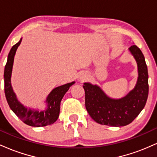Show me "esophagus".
I'll list each match as a JSON object with an SVG mask.
<instances>
[{
    "label": "esophagus",
    "instance_id": "obj_1",
    "mask_svg": "<svg viewBox=\"0 0 157 157\" xmlns=\"http://www.w3.org/2000/svg\"><path fill=\"white\" fill-rule=\"evenodd\" d=\"M88 78V75H87V73H86V72H82L80 75V77H79V80H80V81H84V80H86V79Z\"/></svg>",
    "mask_w": 157,
    "mask_h": 157
}]
</instances>
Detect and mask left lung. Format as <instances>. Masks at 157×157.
<instances>
[{"instance_id": "8db88e82", "label": "left lung", "mask_w": 157, "mask_h": 157, "mask_svg": "<svg viewBox=\"0 0 157 157\" xmlns=\"http://www.w3.org/2000/svg\"><path fill=\"white\" fill-rule=\"evenodd\" d=\"M137 64L138 78L134 88L120 99L108 96L97 85L84 82L86 108L91 117L101 125L120 127L130 124L145 107L148 96V74L141 50L128 48Z\"/></svg>"}]
</instances>
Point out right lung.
Here are the masks:
<instances>
[{
  "label": "right lung",
  "instance_id": "1",
  "mask_svg": "<svg viewBox=\"0 0 157 157\" xmlns=\"http://www.w3.org/2000/svg\"><path fill=\"white\" fill-rule=\"evenodd\" d=\"M22 38L11 48L7 57V62L4 68V91L6 98L12 111L17 115L21 120L26 125L33 127H43L52 125L56 122L59 117L60 102L65 94L69 88L75 83V81L56 87L48 94L46 99V107L40 110L27 108L17 100L11 83L12 68L16 51L21 44Z\"/></svg>",
  "mask_w": 157,
  "mask_h": 157
}]
</instances>
